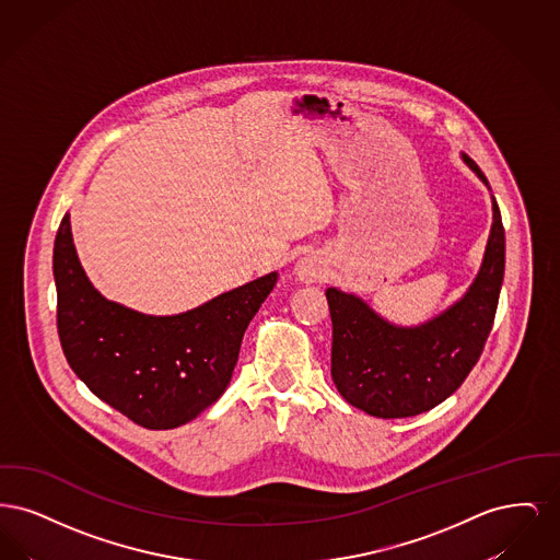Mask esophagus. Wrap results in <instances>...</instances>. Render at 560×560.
<instances>
[{
    "instance_id": "1",
    "label": "esophagus",
    "mask_w": 560,
    "mask_h": 560,
    "mask_svg": "<svg viewBox=\"0 0 560 560\" xmlns=\"http://www.w3.org/2000/svg\"><path fill=\"white\" fill-rule=\"evenodd\" d=\"M320 275H323V267H320V262L317 258L306 256V258L298 260V265H295V277H298L300 281L313 283V281L319 279Z\"/></svg>"
}]
</instances>
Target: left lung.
<instances>
[{
  "instance_id": "obj_1",
  "label": "left lung",
  "mask_w": 560,
  "mask_h": 560,
  "mask_svg": "<svg viewBox=\"0 0 560 560\" xmlns=\"http://www.w3.org/2000/svg\"><path fill=\"white\" fill-rule=\"evenodd\" d=\"M466 165L489 187L479 165ZM493 224L479 275L455 304L416 327L382 319L354 293L329 288L334 325L331 377L345 399L365 413L411 418L452 397L477 365L493 327L506 265V237L495 197Z\"/></svg>"
}]
</instances>
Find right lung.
<instances>
[{
    "label": "right lung",
    "mask_w": 560,
    "mask_h": 560,
    "mask_svg": "<svg viewBox=\"0 0 560 560\" xmlns=\"http://www.w3.org/2000/svg\"><path fill=\"white\" fill-rule=\"evenodd\" d=\"M56 325L81 382L138 427L195 420L226 390L243 334L272 292L277 272L172 317L142 315L94 290L73 245L69 213L54 241Z\"/></svg>",
    "instance_id": "add662e5"
}]
</instances>
